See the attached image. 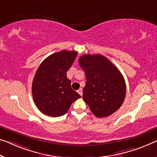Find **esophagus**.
<instances>
[{"instance_id": "esophagus-1", "label": "esophagus", "mask_w": 157, "mask_h": 157, "mask_svg": "<svg viewBox=\"0 0 157 157\" xmlns=\"http://www.w3.org/2000/svg\"><path fill=\"white\" fill-rule=\"evenodd\" d=\"M78 94L80 96H82V88H80V89H79V90H78Z\"/></svg>"}]
</instances>
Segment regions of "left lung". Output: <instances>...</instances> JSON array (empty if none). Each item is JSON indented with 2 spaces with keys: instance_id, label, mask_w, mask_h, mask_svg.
I'll return each instance as SVG.
<instances>
[{
  "instance_id": "8db88e82",
  "label": "left lung",
  "mask_w": 157,
  "mask_h": 157,
  "mask_svg": "<svg viewBox=\"0 0 157 157\" xmlns=\"http://www.w3.org/2000/svg\"><path fill=\"white\" fill-rule=\"evenodd\" d=\"M79 64L86 79L84 101L97 117L111 116L120 109L125 97L126 86L121 72L100 54L82 56Z\"/></svg>"
}]
</instances>
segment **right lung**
Returning <instances> with one entry per match:
<instances>
[{"label": "right lung", "instance_id": "add662e5", "mask_svg": "<svg viewBox=\"0 0 157 157\" xmlns=\"http://www.w3.org/2000/svg\"><path fill=\"white\" fill-rule=\"evenodd\" d=\"M78 52L63 50L49 56L39 65L32 82L34 101L40 111L51 117L63 116L81 97L71 88L67 71Z\"/></svg>", "mask_w": 157, "mask_h": 157}]
</instances>
